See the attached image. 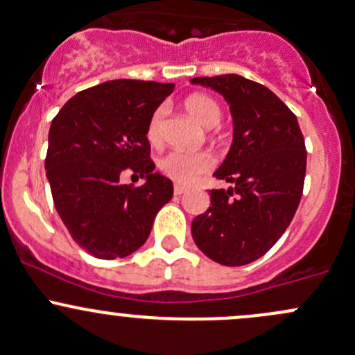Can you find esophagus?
Masks as SVG:
<instances>
[{"mask_svg":"<svg viewBox=\"0 0 355 355\" xmlns=\"http://www.w3.org/2000/svg\"><path fill=\"white\" fill-rule=\"evenodd\" d=\"M186 191H188V188H184V186H179V184H176L174 186V194H184Z\"/></svg>","mask_w":355,"mask_h":355,"instance_id":"34e87169","label":"esophagus"}]
</instances>
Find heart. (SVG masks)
I'll list each match as a JSON object with an SVG mask.
<instances>
[{"instance_id":"1","label":"heart","mask_w":355,"mask_h":355,"mask_svg":"<svg viewBox=\"0 0 355 355\" xmlns=\"http://www.w3.org/2000/svg\"><path fill=\"white\" fill-rule=\"evenodd\" d=\"M184 108L198 123L207 128L218 125L220 118H222L220 105L207 94H191L189 98H186ZM164 116H166V110L157 108L148 121L147 139L154 146L162 142ZM213 166H215V159L208 152L173 150L159 161V169L162 171L164 176L173 179L179 184H191L201 174L211 171Z\"/></svg>"}]
</instances>
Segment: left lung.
Returning <instances> with one entry per match:
<instances>
[{
  "mask_svg": "<svg viewBox=\"0 0 355 355\" xmlns=\"http://www.w3.org/2000/svg\"><path fill=\"white\" fill-rule=\"evenodd\" d=\"M230 105L234 140L211 189V205L191 223L194 243L211 261L243 266L262 257L291 223L303 194L306 148L295 113L272 91L239 74L193 78Z\"/></svg>",
  "mask_w": 355,
  "mask_h": 355,
  "instance_id": "1",
  "label": "left lung"
}]
</instances>
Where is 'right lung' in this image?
Returning a JSON list of instances; mask_svg holds the SVG:
<instances>
[{
  "label": "right lung",
  "instance_id": "add662e5",
  "mask_svg": "<svg viewBox=\"0 0 355 355\" xmlns=\"http://www.w3.org/2000/svg\"><path fill=\"white\" fill-rule=\"evenodd\" d=\"M174 85L115 79L87 87L60 108L49 130L45 169L57 213L81 249L127 257L146 243L173 181L155 173L147 127ZM128 168L146 178L121 185Z\"/></svg>",
  "mask_w": 355,
  "mask_h": 355
}]
</instances>
